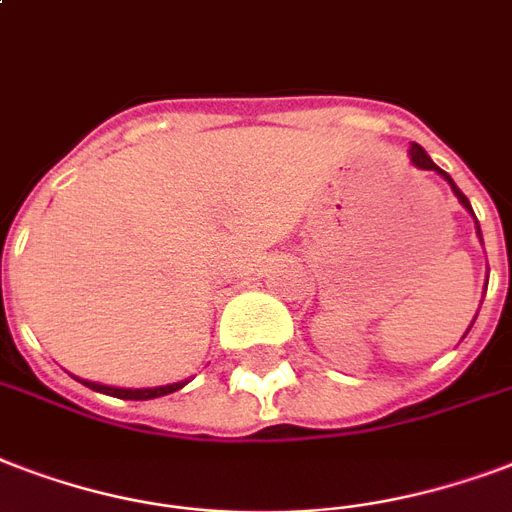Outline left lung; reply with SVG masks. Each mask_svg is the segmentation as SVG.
<instances>
[{
    "instance_id": "left-lung-1",
    "label": "left lung",
    "mask_w": 512,
    "mask_h": 512,
    "mask_svg": "<svg viewBox=\"0 0 512 512\" xmlns=\"http://www.w3.org/2000/svg\"><path fill=\"white\" fill-rule=\"evenodd\" d=\"M408 155H411V163L413 166H416V169H424V171H435V174H440V177L446 179L448 185H451V193L456 195V198H459V204L464 206V209H467V212L473 214V220H475V212H473V206H470V201H467V195L462 193V190H459V187H456V182L451 177H448L446 171L440 169L438 163L432 161V158H429L427 152H424V147H419V144H411V150H408ZM475 233H478V236H481V225H478V220H475ZM481 244H483V236H481ZM475 317H478V314H475ZM475 322V319H473ZM473 322H470V327H473ZM470 327H467V333H470ZM464 333V335H467Z\"/></svg>"
}]
</instances>
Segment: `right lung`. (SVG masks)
<instances>
[{
  "mask_svg": "<svg viewBox=\"0 0 512 512\" xmlns=\"http://www.w3.org/2000/svg\"><path fill=\"white\" fill-rule=\"evenodd\" d=\"M77 378V376H74ZM80 384H85L88 389L93 392H101V395H109V397H120V400H152V397H163V395H171V392H177L182 386L190 381H177V384H166V386H147V389H126V386H107V384H96V381H85V378H77Z\"/></svg>",
  "mask_w": 512,
  "mask_h": 512,
  "instance_id": "add662e5",
  "label": "right lung"
}]
</instances>
